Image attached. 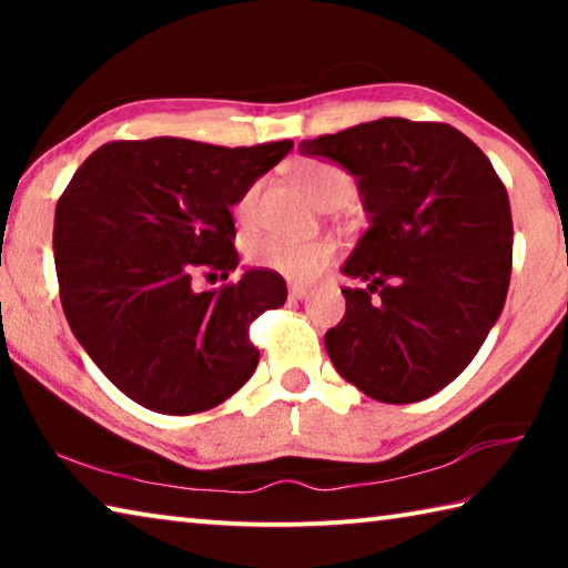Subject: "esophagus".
<instances>
[{"label": "esophagus", "instance_id": "esophagus-1", "mask_svg": "<svg viewBox=\"0 0 568 568\" xmlns=\"http://www.w3.org/2000/svg\"><path fill=\"white\" fill-rule=\"evenodd\" d=\"M307 291H311V287L301 285V283H291V285H287V295H291V301H301V297L307 295Z\"/></svg>", "mask_w": 568, "mask_h": 568}]
</instances>
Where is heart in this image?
I'll use <instances>...</instances> for the list:
<instances>
[{"label":"heart","mask_w":568,"mask_h":568,"mask_svg":"<svg viewBox=\"0 0 568 568\" xmlns=\"http://www.w3.org/2000/svg\"><path fill=\"white\" fill-rule=\"evenodd\" d=\"M295 185L301 187L313 203L325 205L335 197H351L353 182L341 168L325 165V162H303L293 170ZM255 190H247L237 203V217L247 220L253 215ZM338 247L331 237L297 240L277 233L255 235L247 243V261L267 273H275L293 283H307L321 275L335 261Z\"/></svg>","instance_id":"b5f03b06"}]
</instances>
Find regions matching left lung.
I'll use <instances>...</instances> for the list:
<instances>
[{"instance_id":"obj_1","label":"left lung","mask_w":568,"mask_h":568,"mask_svg":"<svg viewBox=\"0 0 568 568\" xmlns=\"http://www.w3.org/2000/svg\"><path fill=\"white\" fill-rule=\"evenodd\" d=\"M358 180L371 225L343 265L335 371L383 403H416L474 361L504 311L514 223L501 178L446 122L383 118L301 142Z\"/></svg>"}]
</instances>
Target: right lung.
Segmentation results:
<instances>
[{
	"instance_id": "right-lung-1",
	"label": "right lung",
	"mask_w": 568,
	"mask_h": 568,
	"mask_svg": "<svg viewBox=\"0 0 568 568\" xmlns=\"http://www.w3.org/2000/svg\"><path fill=\"white\" fill-rule=\"evenodd\" d=\"M293 140L220 148L182 138L108 142L82 162L54 210V267L74 338L124 396L190 416L233 396L261 353L250 323L287 287L263 267L227 277L240 257L230 215Z\"/></svg>"
}]
</instances>
